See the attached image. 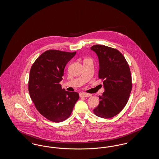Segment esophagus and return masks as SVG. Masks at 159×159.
Returning <instances> with one entry per match:
<instances>
[{
	"mask_svg": "<svg viewBox=\"0 0 159 159\" xmlns=\"http://www.w3.org/2000/svg\"><path fill=\"white\" fill-rule=\"evenodd\" d=\"M79 95H80V97L85 98V97H90L91 95V94L86 93H84V92H80V93H79Z\"/></svg>",
	"mask_w": 159,
	"mask_h": 159,
	"instance_id": "1",
	"label": "esophagus"
}]
</instances>
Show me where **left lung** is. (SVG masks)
<instances>
[{
    "instance_id": "obj_1",
    "label": "left lung",
    "mask_w": 159,
    "mask_h": 159,
    "mask_svg": "<svg viewBox=\"0 0 159 159\" xmlns=\"http://www.w3.org/2000/svg\"><path fill=\"white\" fill-rule=\"evenodd\" d=\"M91 49L98 55V77L105 89L99 96V104L93 113L101 118H111L119 113L128 101L132 87L130 70L125 58L116 49L101 45Z\"/></svg>"
}]
</instances>
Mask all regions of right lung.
Returning a JSON list of instances; mask_svg holds the SVG:
<instances>
[{"label": "right lung", "instance_id": "1", "mask_svg": "<svg viewBox=\"0 0 159 159\" xmlns=\"http://www.w3.org/2000/svg\"><path fill=\"white\" fill-rule=\"evenodd\" d=\"M76 52L48 50L42 53L31 67L29 92L38 111L47 119L61 122L70 117L79 95L62 89L60 82L64 70Z\"/></svg>", "mask_w": 159, "mask_h": 159}]
</instances>
